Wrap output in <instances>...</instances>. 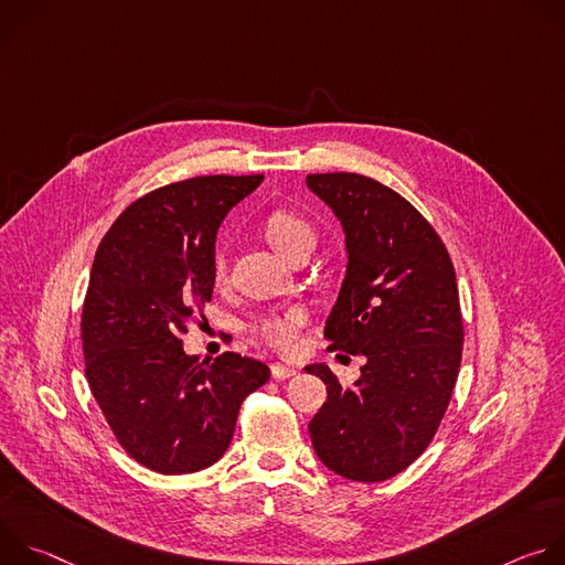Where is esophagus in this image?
<instances>
[{"mask_svg":"<svg viewBox=\"0 0 565 565\" xmlns=\"http://www.w3.org/2000/svg\"><path fill=\"white\" fill-rule=\"evenodd\" d=\"M292 375H299V369L297 366H290V364H273V377L275 380H286V377H292Z\"/></svg>","mask_w":565,"mask_h":565,"instance_id":"esophagus-1","label":"esophagus"}]
</instances>
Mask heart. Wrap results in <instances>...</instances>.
I'll list each match as a JSON object with an SVG mask.
<instances>
[{
	"mask_svg": "<svg viewBox=\"0 0 565 565\" xmlns=\"http://www.w3.org/2000/svg\"><path fill=\"white\" fill-rule=\"evenodd\" d=\"M266 238L268 244L281 255L290 257L299 248H310L315 241V232L306 218H301L295 212L277 210L266 221ZM214 279H225V259L223 255L214 257ZM301 312L290 310L286 315H270L264 317L257 324V333L273 344L281 353H292L299 347V327H301Z\"/></svg>",
	"mask_w": 565,
	"mask_h": 565,
	"instance_id": "b5f03b06",
	"label": "heart"
}]
</instances>
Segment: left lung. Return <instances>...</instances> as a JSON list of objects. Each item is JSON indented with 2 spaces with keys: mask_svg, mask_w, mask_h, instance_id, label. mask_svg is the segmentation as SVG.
Returning a JSON list of instances; mask_svg holds the SVG:
<instances>
[{
  "mask_svg": "<svg viewBox=\"0 0 565 565\" xmlns=\"http://www.w3.org/2000/svg\"><path fill=\"white\" fill-rule=\"evenodd\" d=\"M306 185L342 223L349 255L329 351L366 358L351 386L327 364L306 366L329 391L308 431L331 471L380 482L427 449L451 399L462 355L456 273L436 230L391 188L349 172L308 174Z\"/></svg>",
  "mask_w": 565,
  "mask_h": 565,
  "instance_id": "obj_1",
  "label": "left lung"
}]
</instances>
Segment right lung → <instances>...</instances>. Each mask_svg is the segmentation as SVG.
I'll return each instance as SVG.
<instances>
[{"label":"right lung","instance_id":"1","mask_svg":"<svg viewBox=\"0 0 565 565\" xmlns=\"http://www.w3.org/2000/svg\"><path fill=\"white\" fill-rule=\"evenodd\" d=\"M264 177H196L134 201L100 241L83 306L87 382L116 440L158 473H192L227 449L241 402L270 369L183 351L188 321L212 299L225 214Z\"/></svg>","mask_w":565,"mask_h":565}]
</instances>
